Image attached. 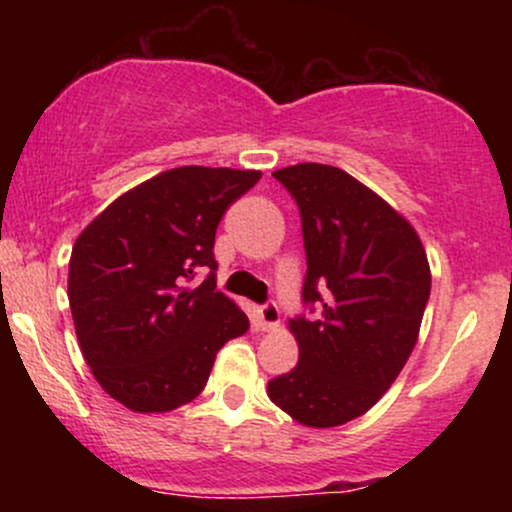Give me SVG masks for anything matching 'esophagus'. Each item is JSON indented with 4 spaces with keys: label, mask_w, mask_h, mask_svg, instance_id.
I'll list each match as a JSON object with an SVG mask.
<instances>
[{
    "label": "esophagus",
    "mask_w": 512,
    "mask_h": 512,
    "mask_svg": "<svg viewBox=\"0 0 512 512\" xmlns=\"http://www.w3.org/2000/svg\"><path fill=\"white\" fill-rule=\"evenodd\" d=\"M257 317H260L262 330L269 332V330H276V327H279L281 313H279V308H276V303H267L257 310Z\"/></svg>",
    "instance_id": "esophagus-1"
}]
</instances>
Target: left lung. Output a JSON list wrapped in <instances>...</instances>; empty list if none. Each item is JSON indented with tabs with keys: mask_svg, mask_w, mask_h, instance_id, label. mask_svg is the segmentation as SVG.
<instances>
[{
	"mask_svg": "<svg viewBox=\"0 0 512 512\" xmlns=\"http://www.w3.org/2000/svg\"><path fill=\"white\" fill-rule=\"evenodd\" d=\"M272 175L301 209L303 301L322 315L289 320L298 366L269 380L267 395L298 424L342 426L390 390L414 351L431 267L414 226L342 168L298 163Z\"/></svg>",
	"mask_w": 512,
	"mask_h": 512,
	"instance_id": "1",
	"label": "left lung"
}]
</instances>
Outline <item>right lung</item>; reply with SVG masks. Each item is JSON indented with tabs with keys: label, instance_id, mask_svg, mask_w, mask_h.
Returning a JSON list of instances; mask_svg holds the SVG:
<instances>
[{
	"label": "right lung",
	"instance_id": "1",
	"mask_svg": "<svg viewBox=\"0 0 512 512\" xmlns=\"http://www.w3.org/2000/svg\"><path fill=\"white\" fill-rule=\"evenodd\" d=\"M260 170L182 166L132 187L81 231L69 260V308L93 378L137 414L192 402L248 315L216 291L214 238ZM197 268H211L197 290Z\"/></svg>",
	"mask_w": 512,
	"mask_h": 512
}]
</instances>
